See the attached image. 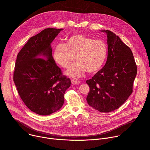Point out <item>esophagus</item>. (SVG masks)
Instances as JSON below:
<instances>
[{
  "instance_id": "obj_1",
  "label": "esophagus",
  "mask_w": 150,
  "mask_h": 150,
  "mask_svg": "<svg viewBox=\"0 0 150 150\" xmlns=\"http://www.w3.org/2000/svg\"><path fill=\"white\" fill-rule=\"evenodd\" d=\"M71 82H72V83L73 84H78L80 83V81H78L77 80H72V81H71Z\"/></svg>"
}]
</instances>
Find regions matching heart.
I'll return each mask as SVG.
<instances>
[{
  "label": "heart",
  "mask_w": 150,
  "mask_h": 150,
  "mask_svg": "<svg viewBox=\"0 0 150 150\" xmlns=\"http://www.w3.org/2000/svg\"><path fill=\"white\" fill-rule=\"evenodd\" d=\"M53 57L55 62L63 68H68L75 59L76 62L66 74L72 78H79L86 71L96 73L101 69L107 59L108 47L100 39L75 35L67 39L66 44L57 45Z\"/></svg>",
  "instance_id": "heart-1"
}]
</instances>
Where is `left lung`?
Listing matches in <instances>:
<instances>
[{"mask_svg": "<svg viewBox=\"0 0 150 150\" xmlns=\"http://www.w3.org/2000/svg\"><path fill=\"white\" fill-rule=\"evenodd\" d=\"M101 31L107 35V61L86 81L90 88L86 100L100 112H109L120 108L132 93L137 68L129 47L111 31Z\"/></svg>", "mask_w": 150, "mask_h": 150, "instance_id": "8db88e82", "label": "left lung"}]
</instances>
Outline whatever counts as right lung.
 I'll return each instance as SVG.
<instances>
[{"instance_id":"obj_1","label":"right lung","mask_w":150,"mask_h":150,"mask_svg":"<svg viewBox=\"0 0 150 150\" xmlns=\"http://www.w3.org/2000/svg\"><path fill=\"white\" fill-rule=\"evenodd\" d=\"M62 30L45 28L31 37L16 61L13 81L18 92L27 108L41 115L61 109L70 86L52 57L51 43Z\"/></svg>"}]
</instances>
